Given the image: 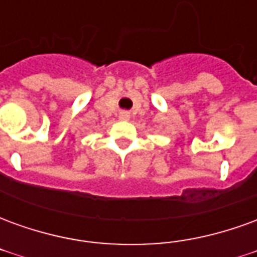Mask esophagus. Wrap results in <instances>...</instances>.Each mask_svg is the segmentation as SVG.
Masks as SVG:
<instances>
[{"label":"esophagus","mask_w":257,"mask_h":257,"mask_svg":"<svg viewBox=\"0 0 257 257\" xmlns=\"http://www.w3.org/2000/svg\"><path fill=\"white\" fill-rule=\"evenodd\" d=\"M118 117H119V119H122V121H128L131 115H129L128 111H121L118 114Z\"/></svg>","instance_id":"1"}]
</instances>
